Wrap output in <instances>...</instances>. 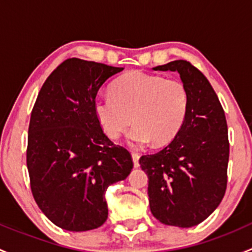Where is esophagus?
<instances>
[{"instance_id": "1", "label": "esophagus", "mask_w": 252, "mask_h": 252, "mask_svg": "<svg viewBox=\"0 0 252 252\" xmlns=\"http://www.w3.org/2000/svg\"><path fill=\"white\" fill-rule=\"evenodd\" d=\"M131 157H133L134 167H139V166H140V163H139V158H140L139 154H136V152H133V154H131Z\"/></svg>"}]
</instances>
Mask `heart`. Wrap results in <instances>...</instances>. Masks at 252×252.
<instances>
[{
    "instance_id": "heart-1",
    "label": "heart",
    "mask_w": 252,
    "mask_h": 252,
    "mask_svg": "<svg viewBox=\"0 0 252 252\" xmlns=\"http://www.w3.org/2000/svg\"><path fill=\"white\" fill-rule=\"evenodd\" d=\"M103 131L118 139L135 123L128 135L131 146L142 147L154 140L162 145L173 140L189 110V93L178 79L130 72L111 86V95L94 102Z\"/></svg>"
}]
</instances>
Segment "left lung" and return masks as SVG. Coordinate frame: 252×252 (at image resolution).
I'll list each match as a JSON object with an SVG mask.
<instances>
[{"instance_id":"left-lung-1","label":"left lung","mask_w":252,"mask_h":252,"mask_svg":"<svg viewBox=\"0 0 252 252\" xmlns=\"http://www.w3.org/2000/svg\"><path fill=\"white\" fill-rule=\"evenodd\" d=\"M154 70L179 73L189 93V110L173 140L139 162L149 177L152 215L163 224L189 228L205 220L225 194L227 121L210 81L191 63L178 60Z\"/></svg>"}]
</instances>
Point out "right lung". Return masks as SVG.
<instances>
[{
	"label": "right lung",
	"instance_id": "add662e5",
	"mask_svg": "<svg viewBox=\"0 0 252 252\" xmlns=\"http://www.w3.org/2000/svg\"><path fill=\"white\" fill-rule=\"evenodd\" d=\"M124 68L68 58L45 80L30 116L27 166L32 196L45 216L70 232L106 222L105 192L134 163L103 131L94 102L98 89Z\"/></svg>",
	"mask_w": 252,
	"mask_h": 252
}]
</instances>
